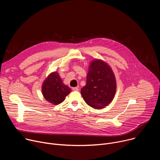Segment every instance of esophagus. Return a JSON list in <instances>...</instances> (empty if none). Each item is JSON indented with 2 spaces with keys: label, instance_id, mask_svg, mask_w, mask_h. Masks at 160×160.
Instances as JSON below:
<instances>
[{
  "label": "esophagus",
  "instance_id": "obj_1",
  "mask_svg": "<svg viewBox=\"0 0 160 160\" xmlns=\"http://www.w3.org/2000/svg\"><path fill=\"white\" fill-rule=\"evenodd\" d=\"M72 90L73 91H78V87H73Z\"/></svg>",
  "mask_w": 160,
  "mask_h": 160
}]
</instances>
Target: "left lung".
<instances>
[{
	"mask_svg": "<svg viewBox=\"0 0 160 160\" xmlns=\"http://www.w3.org/2000/svg\"><path fill=\"white\" fill-rule=\"evenodd\" d=\"M117 81L110 66L101 59L90 63L86 85L81 89L85 102L95 109H102L109 104L115 97Z\"/></svg>",
	"mask_w": 160,
	"mask_h": 160,
	"instance_id": "obj_1",
	"label": "left lung"
}]
</instances>
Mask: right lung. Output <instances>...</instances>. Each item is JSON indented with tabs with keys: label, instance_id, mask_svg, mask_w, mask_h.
Wrapping results in <instances>:
<instances>
[{
	"label": "right lung",
	"instance_id": "right-lung-1",
	"mask_svg": "<svg viewBox=\"0 0 160 160\" xmlns=\"http://www.w3.org/2000/svg\"><path fill=\"white\" fill-rule=\"evenodd\" d=\"M70 92L71 88L63 83L59 73L56 72L50 73L42 85L43 98L53 105H58L63 102Z\"/></svg>",
	"mask_w": 160,
	"mask_h": 160
}]
</instances>
